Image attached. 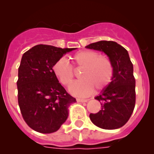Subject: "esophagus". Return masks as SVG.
<instances>
[{
  "instance_id": "1",
  "label": "esophagus",
  "mask_w": 154,
  "mask_h": 154,
  "mask_svg": "<svg viewBox=\"0 0 154 154\" xmlns=\"http://www.w3.org/2000/svg\"><path fill=\"white\" fill-rule=\"evenodd\" d=\"M77 100L78 102H82V103H85L88 100V99H82V98H77Z\"/></svg>"
}]
</instances>
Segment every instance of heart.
Segmentation results:
<instances>
[{
    "label": "heart",
    "instance_id": "b5f03b06",
    "mask_svg": "<svg viewBox=\"0 0 154 154\" xmlns=\"http://www.w3.org/2000/svg\"><path fill=\"white\" fill-rule=\"evenodd\" d=\"M74 67L83 68L80 81L74 83L69 88L73 95L86 97L94 91V87L103 89L109 84L113 77V66L111 60L105 56H98L94 51H81L72 57ZM53 72L60 83L69 86L74 80L72 66L64 58H60L53 66Z\"/></svg>",
    "mask_w": 154,
    "mask_h": 154
}]
</instances>
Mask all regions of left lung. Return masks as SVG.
<instances>
[{"label":"left lung","mask_w":154,"mask_h":154,"mask_svg":"<svg viewBox=\"0 0 154 154\" xmlns=\"http://www.w3.org/2000/svg\"><path fill=\"white\" fill-rule=\"evenodd\" d=\"M103 51L113 66L112 81L95 97L101 104L98 112L89 115L91 122L100 128L115 130L128 122L136 103V80L128 52L116 42L100 41L86 46Z\"/></svg>","instance_id":"8db88e82"}]
</instances>
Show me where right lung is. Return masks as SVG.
<instances>
[{"mask_svg": "<svg viewBox=\"0 0 154 154\" xmlns=\"http://www.w3.org/2000/svg\"><path fill=\"white\" fill-rule=\"evenodd\" d=\"M74 49L38 45L23 54L17 81L18 102L24 122L35 131H57L67 119L69 105L76 101L52 69L57 60Z\"/></svg>", "mask_w": 154, "mask_h": 154, "instance_id": "add662e5", "label": "right lung"}]
</instances>
